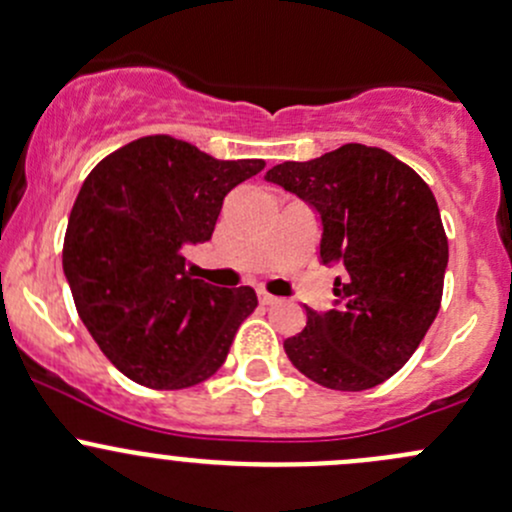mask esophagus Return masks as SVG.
<instances>
[{"instance_id": "obj_1", "label": "esophagus", "mask_w": 512, "mask_h": 512, "mask_svg": "<svg viewBox=\"0 0 512 512\" xmlns=\"http://www.w3.org/2000/svg\"><path fill=\"white\" fill-rule=\"evenodd\" d=\"M257 299H260V304L262 306H272V304H277V297H272V294H267V292H257Z\"/></svg>"}]
</instances>
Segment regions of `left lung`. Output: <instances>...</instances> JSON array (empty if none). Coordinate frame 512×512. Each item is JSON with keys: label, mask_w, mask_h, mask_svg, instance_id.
<instances>
[{"label": "left lung", "mask_w": 512, "mask_h": 512, "mask_svg": "<svg viewBox=\"0 0 512 512\" xmlns=\"http://www.w3.org/2000/svg\"><path fill=\"white\" fill-rule=\"evenodd\" d=\"M265 179L319 213L321 262L343 267L333 309L306 306L304 331L284 341L289 360L331 390L385 383L427 336L444 292L449 242L432 188L365 144L284 161Z\"/></svg>", "instance_id": "1"}]
</instances>
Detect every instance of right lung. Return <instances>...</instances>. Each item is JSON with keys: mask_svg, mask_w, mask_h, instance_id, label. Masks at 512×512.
Returning <instances> with one entry per match:
<instances>
[{"mask_svg": "<svg viewBox=\"0 0 512 512\" xmlns=\"http://www.w3.org/2000/svg\"><path fill=\"white\" fill-rule=\"evenodd\" d=\"M262 169V159L220 161L152 134L112 152L83 181L63 272L85 328L129 380L181 390L225 363L257 294L193 279L184 250L211 240L223 198Z\"/></svg>", "mask_w": 512, "mask_h": 512, "instance_id": "add662e5", "label": "right lung"}]
</instances>
